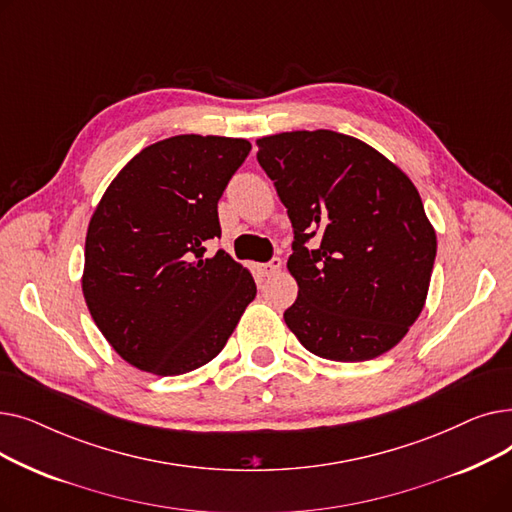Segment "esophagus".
I'll return each mask as SVG.
<instances>
[{
	"instance_id": "34e87169",
	"label": "esophagus",
	"mask_w": 512,
	"mask_h": 512,
	"mask_svg": "<svg viewBox=\"0 0 512 512\" xmlns=\"http://www.w3.org/2000/svg\"><path fill=\"white\" fill-rule=\"evenodd\" d=\"M257 270H259V274H261L263 278H270V276H274V274H278V272L282 270V259L274 257L272 261H267V263L257 265Z\"/></svg>"
}]
</instances>
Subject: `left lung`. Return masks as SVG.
I'll return each mask as SVG.
<instances>
[{
  "label": "left lung",
  "instance_id": "obj_1",
  "mask_svg": "<svg viewBox=\"0 0 512 512\" xmlns=\"http://www.w3.org/2000/svg\"><path fill=\"white\" fill-rule=\"evenodd\" d=\"M294 228L288 272L299 297L284 311L309 353L369 361L419 317L436 259V230L411 178L367 143L334 130L257 139ZM316 238V249L304 245Z\"/></svg>",
  "mask_w": 512,
  "mask_h": 512
}]
</instances>
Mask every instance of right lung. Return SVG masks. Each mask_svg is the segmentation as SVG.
I'll list each match as a JSON object with an SVG mask.
<instances>
[{"mask_svg": "<svg viewBox=\"0 0 512 512\" xmlns=\"http://www.w3.org/2000/svg\"><path fill=\"white\" fill-rule=\"evenodd\" d=\"M247 139L178 134L134 155L107 186L85 240L83 294L114 351L141 371L180 375L218 357L257 286L226 251L218 201Z\"/></svg>", "mask_w": 512, "mask_h": 512, "instance_id": "obj_1", "label": "right lung"}]
</instances>
